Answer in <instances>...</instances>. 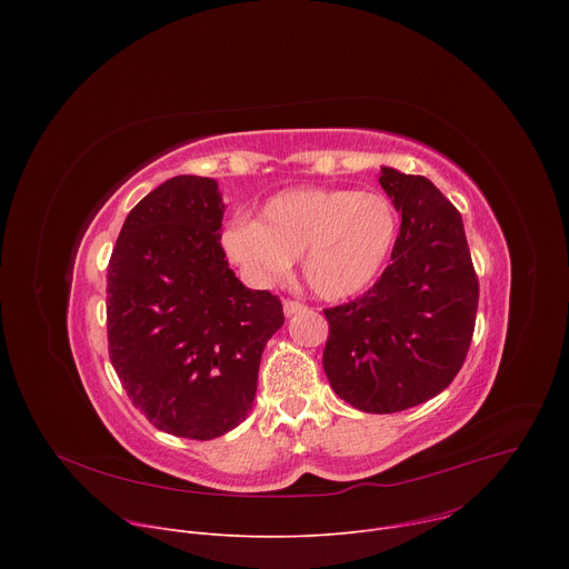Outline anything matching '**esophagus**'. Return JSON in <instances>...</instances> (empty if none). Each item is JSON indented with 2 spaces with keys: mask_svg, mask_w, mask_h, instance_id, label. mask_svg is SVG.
I'll list each match as a JSON object with an SVG mask.
<instances>
[{
  "mask_svg": "<svg viewBox=\"0 0 569 569\" xmlns=\"http://www.w3.org/2000/svg\"><path fill=\"white\" fill-rule=\"evenodd\" d=\"M301 310H306V306H303L301 301H297V299H286V301H283V312H286V317L297 315V312H301Z\"/></svg>",
  "mask_w": 569,
  "mask_h": 569,
  "instance_id": "esophagus-1",
  "label": "esophagus"
}]
</instances>
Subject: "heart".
I'll list each match as a JSON object with an SVG mask.
<instances>
[{"instance_id": "obj_1", "label": "heart", "mask_w": 569, "mask_h": 569, "mask_svg": "<svg viewBox=\"0 0 569 569\" xmlns=\"http://www.w3.org/2000/svg\"><path fill=\"white\" fill-rule=\"evenodd\" d=\"M396 229V213L380 193L301 187L270 198L261 222L231 220L222 246L257 283L283 279L301 257L310 290L338 301L376 281L393 248Z\"/></svg>"}]
</instances>
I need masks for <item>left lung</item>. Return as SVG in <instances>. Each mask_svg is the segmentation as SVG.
<instances>
[{"instance_id": "1", "label": "left lung", "mask_w": 569, "mask_h": 569, "mask_svg": "<svg viewBox=\"0 0 569 569\" xmlns=\"http://www.w3.org/2000/svg\"><path fill=\"white\" fill-rule=\"evenodd\" d=\"M378 182L402 218L391 263L362 297L323 310L321 365L353 408L393 415L435 398L459 373L479 283L457 207L423 176L385 167Z\"/></svg>"}]
</instances>
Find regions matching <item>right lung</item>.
<instances>
[{"label":"right lung","instance_id":"right-lung-1","mask_svg":"<svg viewBox=\"0 0 569 569\" xmlns=\"http://www.w3.org/2000/svg\"><path fill=\"white\" fill-rule=\"evenodd\" d=\"M211 178L178 176L126 218L108 263V353L134 408L209 441L252 410L261 353L281 329L270 290L242 286L220 246Z\"/></svg>","mask_w":569,"mask_h":569}]
</instances>
